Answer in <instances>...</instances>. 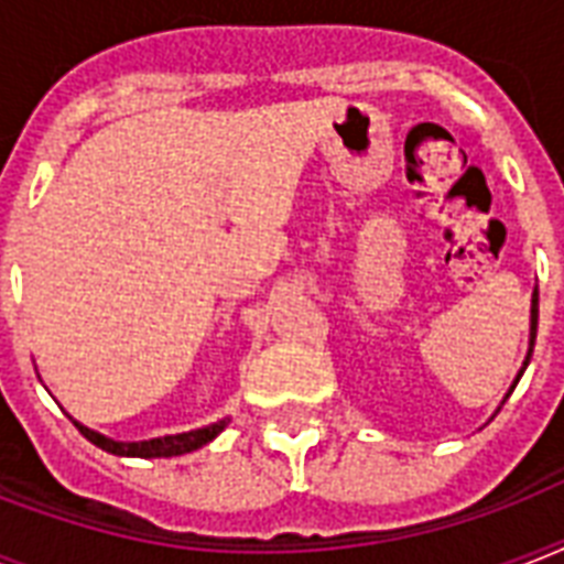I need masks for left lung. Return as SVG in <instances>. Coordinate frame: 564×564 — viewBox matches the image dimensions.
<instances>
[{
  "instance_id": "left-lung-1",
  "label": "left lung",
  "mask_w": 564,
  "mask_h": 564,
  "mask_svg": "<svg viewBox=\"0 0 564 564\" xmlns=\"http://www.w3.org/2000/svg\"><path fill=\"white\" fill-rule=\"evenodd\" d=\"M535 327H539V290H533V307H530V351H527V360H524V366H521V371H518L516 383H518V380H521V375H524V369H527V366H530V357H533ZM516 383H512V389H516Z\"/></svg>"
}]
</instances>
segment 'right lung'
<instances>
[{
    "label": "right lung",
    "instance_id": "1",
    "mask_svg": "<svg viewBox=\"0 0 564 564\" xmlns=\"http://www.w3.org/2000/svg\"><path fill=\"white\" fill-rule=\"evenodd\" d=\"M230 419H221L216 424H207V427L189 430V433H178V436H161V438H149V442H113V438L101 436L96 430L84 427L75 421V427L82 430L84 438H90L93 445L108 451V454L117 456H140V459H158V456H181L189 454V451H198L202 445L213 442L219 436L221 430L228 427Z\"/></svg>",
    "mask_w": 564,
    "mask_h": 564
}]
</instances>
